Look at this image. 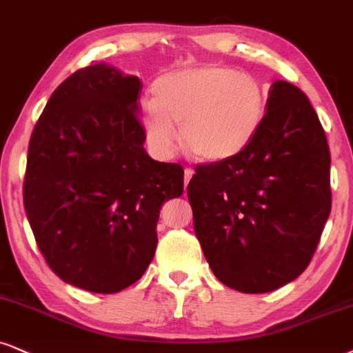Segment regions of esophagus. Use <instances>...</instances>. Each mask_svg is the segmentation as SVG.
Wrapping results in <instances>:
<instances>
[{
    "label": "esophagus",
    "instance_id": "1",
    "mask_svg": "<svg viewBox=\"0 0 353 353\" xmlns=\"http://www.w3.org/2000/svg\"><path fill=\"white\" fill-rule=\"evenodd\" d=\"M193 173H194V172H193V170H191L190 167L185 168V186L190 183V180H191V176H193Z\"/></svg>",
    "mask_w": 353,
    "mask_h": 353
}]
</instances>
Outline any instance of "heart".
Instances as JSON below:
<instances>
[{
	"mask_svg": "<svg viewBox=\"0 0 353 353\" xmlns=\"http://www.w3.org/2000/svg\"><path fill=\"white\" fill-rule=\"evenodd\" d=\"M267 110L263 85L252 73L217 63L186 67L160 77L154 101L142 110L150 149L172 157L178 129L185 149L199 162H223L245 149L259 132Z\"/></svg>",
	"mask_w": 353,
	"mask_h": 353,
	"instance_id": "heart-1",
	"label": "heart"
}]
</instances>
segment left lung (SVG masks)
Listing matches in <instances>:
<instances>
[{
	"instance_id": "1",
	"label": "left lung",
	"mask_w": 353,
	"mask_h": 353,
	"mask_svg": "<svg viewBox=\"0 0 353 353\" xmlns=\"http://www.w3.org/2000/svg\"><path fill=\"white\" fill-rule=\"evenodd\" d=\"M194 232L217 280L268 293L298 278L330 214V154L310 99L276 80L249 145L194 170Z\"/></svg>"
}]
</instances>
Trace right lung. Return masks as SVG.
<instances>
[{
  "label": "right lung",
  "mask_w": 353,
  "mask_h": 353,
  "mask_svg": "<svg viewBox=\"0 0 353 353\" xmlns=\"http://www.w3.org/2000/svg\"><path fill=\"white\" fill-rule=\"evenodd\" d=\"M142 83L104 63L59 85L29 141L24 208L39 250L68 285L111 294L143 275L165 201L183 167L150 159L137 99Z\"/></svg>",
  "instance_id": "1"
}]
</instances>
